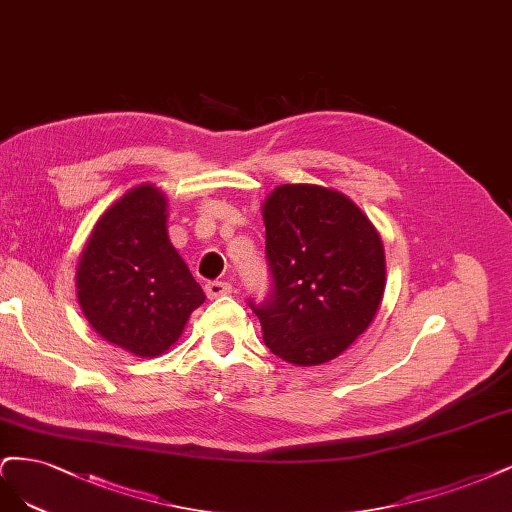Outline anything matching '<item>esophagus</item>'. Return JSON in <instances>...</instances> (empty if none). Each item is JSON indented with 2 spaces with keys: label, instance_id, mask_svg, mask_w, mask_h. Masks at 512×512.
I'll use <instances>...</instances> for the list:
<instances>
[{
  "label": "esophagus",
  "instance_id": "obj_1",
  "mask_svg": "<svg viewBox=\"0 0 512 512\" xmlns=\"http://www.w3.org/2000/svg\"><path fill=\"white\" fill-rule=\"evenodd\" d=\"M204 289H206L208 298H221V295L232 293V285L225 283V280H210V283H206Z\"/></svg>",
  "mask_w": 512,
  "mask_h": 512
}]
</instances>
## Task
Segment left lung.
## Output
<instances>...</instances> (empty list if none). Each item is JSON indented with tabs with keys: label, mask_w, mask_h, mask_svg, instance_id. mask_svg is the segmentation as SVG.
<instances>
[{
	"label": "left lung",
	"mask_w": 512,
	"mask_h": 512,
	"mask_svg": "<svg viewBox=\"0 0 512 512\" xmlns=\"http://www.w3.org/2000/svg\"><path fill=\"white\" fill-rule=\"evenodd\" d=\"M272 289L249 300L263 342L295 366L349 349L372 323L385 291V253L349 197L317 185H280L263 204Z\"/></svg>",
	"instance_id": "8db88e82"
}]
</instances>
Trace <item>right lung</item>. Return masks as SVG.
<instances>
[{
	"label": "right lung",
	"instance_id": "1",
	"mask_svg": "<svg viewBox=\"0 0 512 512\" xmlns=\"http://www.w3.org/2000/svg\"><path fill=\"white\" fill-rule=\"evenodd\" d=\"M76 287L95 332L140 357L168 351L206 300L168 238L166 195L153 185L127 191L95 223Z\"/></svg>",
	"mask_w": 512,
	"mask_h": 512
}]
</instances>
